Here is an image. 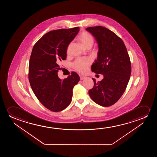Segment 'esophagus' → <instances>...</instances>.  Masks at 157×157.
<instances>
[{"instance_id": "34e87169", "label": "esophagus", "mask_w": 157, "mask_h": 157, "mask_svg": "<svg viewBox=\"0 0 157 157\" xmlns=\"http://www.w3.org/2000/svg\"><path fill=\"white\" fill-rule=\"evenodd\" d=\"M80 80H82L85 79V78H86V77H85V76H83V75H80Z\"/></svg>"}]
</instances>
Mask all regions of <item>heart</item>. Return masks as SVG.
<instances>
[{
	"mask_svg": "<svg viewBox=\"0 0 157 157\" xmlns=\"http://www.w3.org/2000/svg\"><path fill=\"white\" fill-rule=\"evenodd\" d=\"M80 42L85 48L89 46H92L94 43V38L91 35L87 32L82 33L79 37ZM70 46L67 48V52H69ZM91 60L90 59L86 58H78L73 63V67L76 71L80 73H84L86 72L88 67L90 65Z\"/></svg>",
	"mask_w": 157,
	"mask_h": 157,
	"instance_id": "heart-1",
	"label": "heart"
}]
</instances>
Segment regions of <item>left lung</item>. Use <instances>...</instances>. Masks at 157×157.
<instances>
[{
    "label": "left lung",
    "mask_w": 157,
    "mask_h": 157,
    "mask_svg": "<svg viewBox=\"0 0 157 157\" xmlns=\"http://www.w3.org/2000/svg\"><path fill=\"white\" fill-rule=\"evenodd\" d=\"M86 30L94 36L99 48L92 71L103 75L100 82L92 78L94 86L88 93L95 103L109 107L122 97L128 84L131 72L129 55L122 39L107 28L96 26Z\"/></svg>",
    "instance_id": "8db88e82"
}]
</instances>
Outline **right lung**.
Segmentation results:
<instances>
[{"mask_svg": "<svg viewBox=\"0 0 157 157\" xmlns=\"http://www.w3.org/2000/svg\"><path fill=\"white\" fill-rule=\"evenodd\" d=\"M79 31V27L50 31L33 48L29 64L30 86L40 102L52 112L62 111L70 104L73 87L79 82L76 72L64 80L57 75V63L66 59L67 47Z\"/></svg>", "mask_w": 157, "mask_h": 157, "instance_id": "1", "label": "right lung"}]
</instances>
